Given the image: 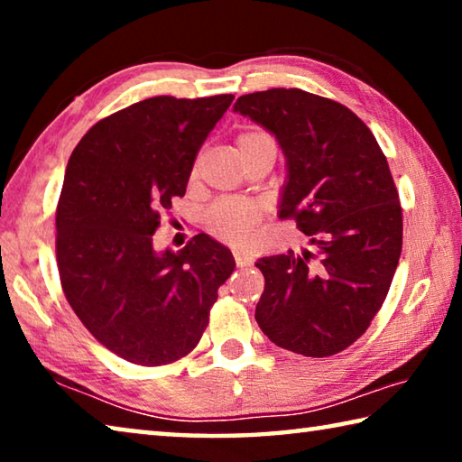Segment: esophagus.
Returning a JSON list of instances; mask_svg holds the SVG:
<instances>
[{"instance_id": "esophagus-1", "label": "esophagus", "mask_w": 462, "mask_h": 462, "mask_svg": "<svg viewBox=\"0 0 462 462\" xmlns=\"http://www.w3.org/2000/svg\"><path fill=\"white\" fill-rule=\"evenodd\" d=\"M234 261H236V267H240V269H246V267H250V264H253V259H250V256H246V254H242V253H234Z\"/></svg>"}]
</instances>
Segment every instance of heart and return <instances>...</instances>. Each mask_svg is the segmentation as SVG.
<instances>
[{"mask_svg": "<svg viewBox=\"0 0 462 462\" xmlns=\"http://www.w3.org/2000/svg\"><path fill=\"white\" fill-rule=\"evenodd\" d=\"M271 136L259 130H250L240 134L236 144L238 151H246L248 146L259 144L263 140H269ZM261 220V209L253 206V203H242V201H224L217 203L209 209L206 216L208 230L214 234L216 238L230 245H245V242L253 240L254 228Z\"/></svg>", "mask_w": 462, "mask_h": 462, "instance_id": "1", "label": "heart"}]
</instances>
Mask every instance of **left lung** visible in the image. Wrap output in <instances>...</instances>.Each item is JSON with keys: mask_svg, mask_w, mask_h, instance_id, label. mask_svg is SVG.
I'll use <instances>...</instances> for the list:
<instances>
[{"mask_svg": "<svg viewBox=\"0 0 462 462\" xmlns=\"http://www.w3.org/2000/svg\"><path fill=\"white\" fill-rule=\"evenodd\" d=\"M234 112L277 138L287 161L279 217L314 246L256 261V322L281 348L332 356L371 326L400 263L402 206L385 154L346 106L301 89L248 93Z\"/></svg>", "mask_w": 462, "mask_h": 462, "instance_id": "left-lung-1", "label": "left lung"}]
</instances>
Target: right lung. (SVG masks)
I'll return each instance as SVG.
<instances>
[{"label": "right lung", "instance_id": "obj_1", "mask_svg": "<svg viewBox=\"0 0 462 462\" xmlns=\"http://www.w3.org/2000/svg\"><path fill=\"white\" fill-rule=\"evenodd\" d=\"M234 96L151 97L99 120L69 159L57 206L60 285L83 326L134 365L198 346L234 256L208 234L156 253L152 234L183 198L198 151Z\"/></svg>", "mask_w": 462, "mask_h": 462}]
</instances>
